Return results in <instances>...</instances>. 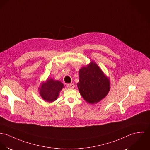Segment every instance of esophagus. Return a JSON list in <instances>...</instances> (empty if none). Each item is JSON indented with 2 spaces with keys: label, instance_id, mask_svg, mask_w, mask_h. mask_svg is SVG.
<instances>
[{
  "label": "esophagus",
  "instance_id": "34e87169",
  "mask_svg": "<svg viewBox=\"0 0 150 150\" xmlns=\"http://www.w3.org/2000/svg\"><path fill=\"white\" fill-rule=\"evenodd\" d=\"M67 87H68V88H69V89H73V88H74V87H75V85H74V84H73V83L68 84H67Z\"/></svg>",
  "mask_w": 150,
  "mask_h": 150
}]
</instances>
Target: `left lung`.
<instances>
[{
    "label": "left lung",
    "mask_w": 150,
    "mask_h": 150,
    "mask_svg": "<svg viewBox=\"0 0 150 150\" xmlns=\"http://www.w3.org/2000/svg\"><path fill=\"white\" fill-rule=\"evenodd\" d=\"M79 81L77 86L83 99L88 103H98L108 94L110 89V79L91 61L79 71Z\"/></svg>",
    "instance_id": "left-lung-1"
}]
</instances>
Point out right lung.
<instances>
[{
  "mask_svg": "<svg viewBox=\"0 0 150 150\" xmlns=\"http://www.w3.org/2000/svg\"><path fill=\"white\" fill-rule=\"evenodd\" d=\"M64 87L63 84L59 81L48 79L43 82L39 88V93L42 99L48 102H53L57 100L59 92Z\"/></svg>",
  "mask_w": 150,
  "mask_h": 150,
  "instance_id": "obj_1",
  "label": "right lung"
}]
</instances>
